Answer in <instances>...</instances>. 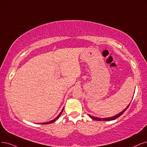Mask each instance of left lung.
I'll list each match as a JSON object with an SVG mask.
<instances>
[{
    "label": "left lung",
    "mask_w": 147,
    "mask_h": 147,
    "mask_svg": "<svg viewBox=\"0 0 147 147\" xmlns=\"http://www.w3.org/2000/svg\"><path fill=\"white\" fill-rule=\"evenodd\" d=\"M129 105H130V104L128 105V107L125 108V109L124 110H123L122 112H121L120 113L117 114V115H116V116H115L111 117H108V118H102V119H101V118H98V117H93V116H91V115H89V116H90L91 119H94V120L97 121H108L115 120V119H116L118 118L119 117H120V116L122 115V114L127 110V108H128V107L129 106Z\"/></svg>",
    "instance_id": "1"
}]
</instances>
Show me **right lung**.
Instances as JSON below:
<instances>
[{
    "mask_svg": "<svg viewBox=\"0 0 147 147\" xmlns=\"http://www.w3.org/2000/svg\"><path fill=\"white\" fill-rule=\"evenodd\" d=\"M63 109H62V111L61 112V113H60V114H59V115L57 116V117H56L55 119H53V120H52V121H50V122H44V123H42V124H50V123H52L53 122H54V121H56V120H57V119L60 117V116H61V114L62 113V112H63Z\"/></svg>",
    "mask_w": 147,
    "mask_h": 147,
    "instance_id": "1",
    "label": "right lung"
}]
</instances>
